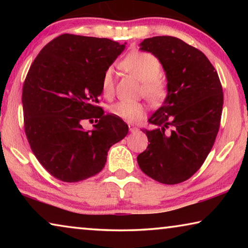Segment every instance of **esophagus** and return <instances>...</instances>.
<instances>
[{"label": "esophagus", "mask_w": 248, "mask_h": 248, "mask_svg": "<svg viewBox=\"0 0 248 248\" xmlns=\"http://www.w3.org/2000/svg\"><path fill=\"white\" fill-rule=\"evenodd\" d=\"M129 130H130V132H136V131H138V128H136V127H133V125H129Z\"/></svg>", "instance_id": "esophagus-1"}]
</instances>
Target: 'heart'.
I'll use <instances>...</instances> for the list:
<instances>
[{"mask_svg":"<svg viewBox=\"0 0 248 248\" xmlns=\"http://www.w3.org/2000/svg\"><path fill=\"white\" fill-rule=\"evenodd\" d=\"M121 68L142 82V93L150 102L158 103L165 96V83L158 77L161 62L152 53L134 51L129 53L121 62ZM115 91V72L112 68L105 71L102 78V92L110 97ZM109 112L115 118L133 123L145 115V107L141 103L120 100L109 107Z\"/></svg>","mask_w":248,"mask_h":248,"instance_id":"heart-1","label":"heart"}]
</instances>
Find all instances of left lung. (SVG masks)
<instances>
[{"label":"left lung","instance_id":"left-lung-1","mask_svg":"<svg viewBox=\"0 0 248 248\" xmlns=\"http://www.w3.org/2000/svg\"><path fill=\"white\" fill-rule=\"evenodd\" d=\"M165 71L167 95L143 130L150 144L138 155L141 170L158 183L175 185L190 178L215 143L223 107V92L216 69L200 50L170 36L140 44Z\"/></svg>","mask_w":248,"mask_h":248}]
</instances>
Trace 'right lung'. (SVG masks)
<instances>
[{"mask_svg": "<svg viewBox=\"0 0 248 248\" xmlns=\"http://www.w3.org/2000/svg\"><path fill=\"white\" fill-rule=\"evenodd\" d=\"M125 48L107 38L64 33L33 60L24 82L25 132L31 151L53 177L77 183L98 174L128 124L97 106L102 78ZM95 118L93 130L81 120Z\"/></svg>", "mask_w": 248, "mask_h": 248, "instance_id": "obj_1", "label": "right lung"}]
</instances>
